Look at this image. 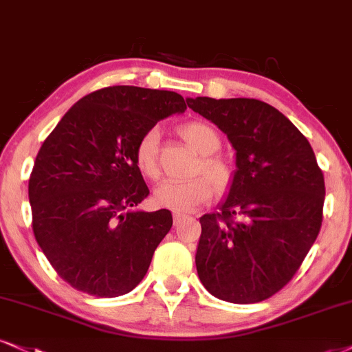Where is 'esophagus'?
Wrapping results in <instances>:
<instances>
[{
  "label": "esophagus",
  "mask_w": 352,
  "mask_h": 352,
  "mask_svg": "<svg viewBox=\"0 0 352 352\" xmlns=\"http://www.w3.org/2000/svg\"><path fill=\"white\" fill-rule=\"evenodd\" d=\"M183 219H184V217L181 215V214H175V215H173V222H175V225H179V222H181V220H183Z\"/></svg>",
  "instance_id": "1"
}]
</instances>
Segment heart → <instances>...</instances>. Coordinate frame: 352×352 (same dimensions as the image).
I'll return each instance as SVG.
<instances>
[{"label": "heart", "mask_w": 352, "mask_h": 352, "mask_svg": "<svg viewBox=\"0 0 352 352\" xmlns=\"http://www.w3.org/2000/svg\"><path fill=\"white\" fill-rule=\"evenodd\" d=\"M181 135L186 143L202 155L201 166L199 171H204L207 176L214 181L215 186L222 188L228 183V168L220 158H215L212 153H215L220 146L219 133L212 125L206 122H192L184 124L181 127ZM158 143H160V129L153 127L143 133L135 148V163L140 169L142 175L146 177L158 176ZM214 188L207 177L199 176L189 181H163L155 188L153 199L163 209H168L175 214H189L199 207L207 204L212 199Z\"/></svg>", "instance_id": "b5f03b06"}]
</instances>
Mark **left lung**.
<instances>
[{
	"label": "left lung",
	"mask_w": 352,
	"mask_h": 352,
	"mask_svg": "<svg viewBox=\"0 0 352 352\" xmlns=\"http://www.w3.org/2000/svg\"><path fill=\"white\" fill-rule=\"evenodd\" d=\"M186 101L227 135L236 166L220 214L201 217L199 279L220 300H266L292 279L318 236L322 169L309 140L276 107L248 98Z\"/></svg>",
	"instance_id": "left-lung-1"
}]
</instances>
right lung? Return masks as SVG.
Wrapping results in <instances>:
<instances>
[{"label": "right lung", "mask_w": 352, "mask_h": 352, "mask_svg": "<svg viewBox=\"0 0 352 352\" xmlns=\"http://www.w3.org/2000/svg\"><path fill=\"white\" fill-rule=\"evenodd\" d=\"M184 111L173 91L109 86L73 104L42 143L29 179L34 236L72 287L119 297L146 274L173 215L135 209L150 194L135 148L156 122Z\"/></svg>", "instance_id": "add662e5"}]
</instances>
